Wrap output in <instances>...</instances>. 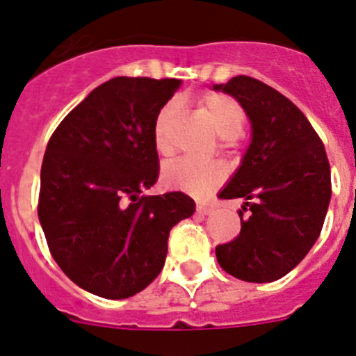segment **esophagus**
<instances>
[{
  "mask_svg": "<svg viewBox=\"0 0 356 356\" xmlns=\"http://www.w3.org/2000/svg\"><path fill=\"white\" fill-rule=\"evenodd\" d=\"M197 213H201V216H209V213L213 212V207L212 205H197Z\"/></svg>",
  "mask_w": 356,
  "mask_h": 356,
  "instance_id": "esophagus-1",
  "label": "esophagus"
}]
</instances>
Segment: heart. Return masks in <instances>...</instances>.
<instances>
[{
	"label": "heart",
	"mask_w": 356,
	"mask_h": 356,
	"mask_svg": "<svg viewBox=\"0 0 356 356\" xmlns=\"http://www.w3.org/2000/svg\"><path fill=\"white\" fill-rule=\"evenodd\" d=\"M200 106L209 115L212 127L222 137V144H232L244 128L246 112L238 99L222 92H209L200 97ZM178 106L175 103L162 106L153 124V140L160 153L169 149V127L176 115ZM226 171L221 163H197L187 160H172L162 169V181L168 188L193 194L196 197H207L222 185Z\"/></svg>",
	"instance_id": "1"
}]
</instances>
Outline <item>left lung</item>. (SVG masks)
Returning <instances> with one entry per match:
<instances>
[{
	"mask_svg": "<svg viewBox=\"0 0 356 356\" xmlns=\"http://www.w3.org/2000/svg\"><path fill=\"white\" fill-rule=\"evenodd\" d=\"M213 89L237 97L253 128L242 165L219 194L246 201L241 234L216 248L217 262L244 282H275L307 257L325 222L332 197L325 144L303 112L264 81L241 74Z\"/></svg>",
	"mask_w": 356,
	"mask_h": 356,
	"instance_id": "8db88e82",
	"label": "left lung"
}]
</instances>
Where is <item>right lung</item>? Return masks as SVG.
Returning a JSON list of instances; mask_svg holds the SVG:
<instances>
[{"instance_id":"right-lung-1","label":"right lung","mask_w":356,"mask_h":356,"mask_svg":"<svg viewBox=\"0 0 356 356\" xmlns=\"http://www.w3.org/2000/svg\"><path fill=\"white\" fill-rule=\"evenodd\" d=\"M181 81L118 76L53 131L40 169L39 221L65 276L108 300L160 275L169 232L194 213L184 193L143 196L159 178L153 124Z\"/></svg>"}]
</instances>
